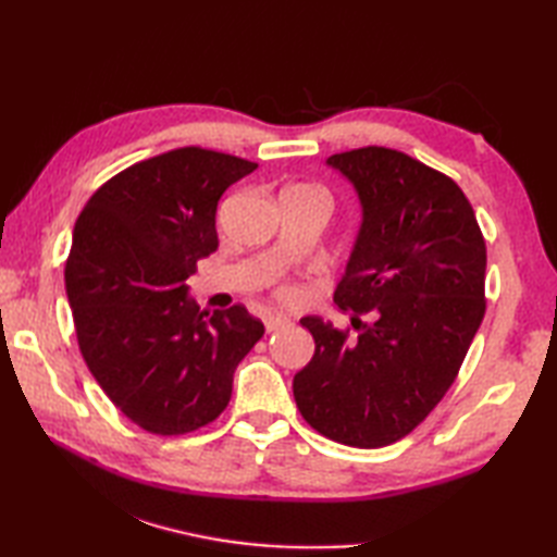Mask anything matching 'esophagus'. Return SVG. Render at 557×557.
I'll use <instances>...</instances> for the list:
<instances>
[{"label": "esophagus", "instance_id": "1", "mask_svg": "<svg viewBox=\"0 0 557 557\" xmlns=\"http://www.w3.org/2000/svg\"><path fill=\"white\" fill-rule=\"evenodd\" d=\"M287 323H289V318L282 315V313H268L265 315V330H268V333H272V330H277V327L287 325Z\"/></svg>", "mask_w": 557, "mask_h": 557}]
</instances>
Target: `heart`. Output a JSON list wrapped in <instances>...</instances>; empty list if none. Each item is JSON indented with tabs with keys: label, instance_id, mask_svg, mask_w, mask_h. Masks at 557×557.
<instances>
[{
	"label": "heart",
	"instance_id": "obj_1",
	"mask_svg": "<svg viewBox=\"0 0 557 557\" xmlns=\"http://www.w3.org/2000/svg\"><path fill=\"white\" fill-rule=\"evenodd\" d=\"M301 191H309V194H313V196H318V198H323L321 194H315V191H311V188H301ZM287 294V297H294V292L289 289V292H285Z\"/></svg>",
	"mask_w": 557,
	"mask_h": 557
}]
</instances>
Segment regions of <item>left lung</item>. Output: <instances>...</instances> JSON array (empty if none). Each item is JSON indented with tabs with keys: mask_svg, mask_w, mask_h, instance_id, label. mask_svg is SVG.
<instances>
[{
	"mask_svg": "<svg viewBox=\"0 0 557 557\" xmlns=\"http://www.w3.org/2000/svg\"><path fill=\"white\" fill-rule=\"evenodd\" d=\"M325 164L361 206L335 304L373 321L347 339L323 318H301L315 354L294 375V399L330 441L385 447L455 383L486 311V244L461 188L405 152L371 146Z\"/></svg>",
	"mask_w": 557,
	"mask_h": 557,
	"instance_id": "left-lung-1",
	"label": "left lung"
}]
</instances>
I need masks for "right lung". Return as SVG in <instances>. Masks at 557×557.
Here are the masks:
<instances>
[{"label": "right lung", "instance_id": "right-lung-1", "mask_svg": "<svg viewBox=\"0 0 557 557\" xmlns=\"http://www.w3.org/2000/svg\"><path fill=\"white\" fill-rule=\"evenodd\" d=\"M256 168L203 148L164 152L112 176L76 220L64 282L81 354L150 433L215 421L236 366L265 333L242 304L200 311L186 285L218 251V200Z\"/></svg>", "mask_w": 557, "mask_h": 557}]
</instances>
